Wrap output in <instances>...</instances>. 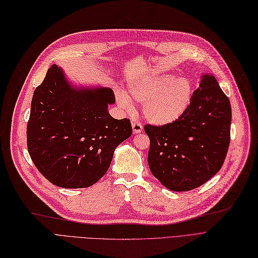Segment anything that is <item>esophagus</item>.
<instances>
[{"mask_svg":"<svg viewBox=\"0 0 258 258\" xmlns=\"http://www.w3.org/2000/svg\"><path fill=\"white\" fill-rule=\"evenodd\" d=\"M132 127H133V132H134V134H139V133H141L142 130H144V127H142V124L137 121L132 122Z\"/></svg>","mask_w":258,"mask_h":258,"instance_id":"34e87169","label":"esophagus"}]
</instances>
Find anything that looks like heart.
<instances>
[{
	"label": "heart",
	"mask_w": 258,
	"mask_h": 258,
	"mask_svg": "<svg viewBox=\"0 0 258 258\" xmlns=\"http://www.w3.org/2000/svg\"><path fill=\"white\" fill-rule=\"evenodd\" d=\"M194 94L192 83L186 78L161 74L130 84L128 97L122 92L116 94L119 106L127 113L135 111L132 101L142 105L145 119L157 126L170 125L188 109Z\"/></svg>",
	"instance_id": "1"
}]
</instances>
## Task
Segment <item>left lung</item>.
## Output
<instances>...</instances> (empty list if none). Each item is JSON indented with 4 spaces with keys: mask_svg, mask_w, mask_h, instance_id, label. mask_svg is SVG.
<instances>
[{
    "mask_svg": "<svg viewBox=\"0 0 258 258\" xmlns=\"http://www.w3.org/2000/svg\"><path fill=\"white\" fill-rule=\"evenodd\" d=\"M231 121L230 100L214 75L203 74L182 118L166 126H145L152 174L172 191L206 183L224 163Z\"/></svg>",
    "mask_w": 258,
    "mask_h": 258,
    "instance_id": "obj_1",
    "label": "left lung"
}]
</instances>
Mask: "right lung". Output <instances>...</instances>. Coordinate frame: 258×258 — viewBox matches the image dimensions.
<instances>
[{
    "label": "right lung",
    "instance_id": "right-lung-1",
    "mask_svg": "<svg viewBox=\"0 0 258 258\" xmlns=\"http://www.w3.org/2000/svg\"><path fill=\"white\" fill-rule=\"evenodd\" d=\"M111 89L73 85L52 64L34 91L27 149L39 172L55 186L86 188L107 172L114 149L133 133L128 119H113Z\"/></svg>",
    "mask_w": 258,
    "mask_h": 258
}]
</instances>
